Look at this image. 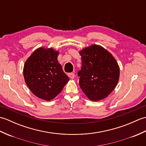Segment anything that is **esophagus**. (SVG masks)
Wrapping results in <instances>:
<instances>
[{
  "label": "esophagus",
  "instance_id": "34e87169",
  "mask_svg": "<svg viewBox=\"0 0 146 146\" xmlns=\"http://www.w3.org/2000/svg\"><path fill=\"white\" fill-rule=\"evenodd\" d=\"M68 76H69V78H71V79H73L74 78H75V74H74L73 73H70L68 74Z\"/></svg>",
  "mask_w": 146,
  "mask_h": 146
}]
</instances>
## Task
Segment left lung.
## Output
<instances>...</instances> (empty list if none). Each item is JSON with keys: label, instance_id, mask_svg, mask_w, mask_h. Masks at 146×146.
Segmentation results:
<instances>
[{"label": "left lung", "instance_id": "8db88e82", "mask_svg": "<svg viewBox=\"0 0 146 146\" xmlns=\"http://www.w3.org/2000/svg\"><path fill=\"white\" fill-rule=\"evenodd\" d=\"M82 66L78 73L79 84L90 100L98 101L113 90L119 79L115 59L100 46L93 44L80 52Z\"/></svg>", "mask_w": 146, "mask_h": 146}]
</instances>
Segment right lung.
<instances>
[{
  "mask_svg": "<svg viewBox=\"0 0 146 146\" xmlns=\"http://www.w3.org/2000/svg\"><path fill=\"white\" fill-rule=\"evenodd\" d=\"M58 54L52 48H39L33 52L24 66L27 86L36 97L46 101L56 97L69 81L58 63Z\"/></svg>",
  "mask_w": 146,
  "mask_h": 146,
  "instance_id": "obj_1",
  "label": "right lung"
}]
</instances>
